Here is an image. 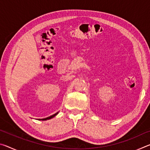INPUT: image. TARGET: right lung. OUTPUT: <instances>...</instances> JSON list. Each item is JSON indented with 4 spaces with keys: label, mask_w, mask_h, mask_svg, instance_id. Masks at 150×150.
Returning <instances> with one entry per match:
<instances>
[{
    "label": "right lung",
    "mask_w": 150,
    "mask_h": 150,
    "mask_svg": "<svg viewBox=\"0 0 150 150\" xmlns=\"http://www.w3.org/2000/svg\"><path fill=\"white\" fill-rule=\"evenodd\" d=\"M57 114H58V112L55 113V114H54V115H52V116H49V117H47V118H43V119H39V120H49V119H51V118H54L55 116H56V115H57Z\"/></svg>",
    "instance_id": "obj_1"
}]
</instances>
